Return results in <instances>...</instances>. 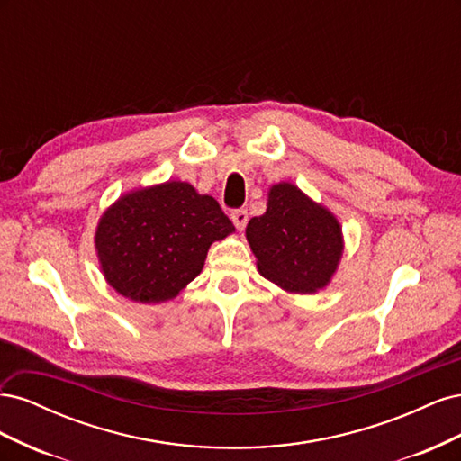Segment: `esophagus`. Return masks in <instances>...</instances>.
Returning <instances> with one entry per match:
<instances>
[{
	"label": "esophagus",
	"mask_w": 461,
	"mask_h": 461,
	"mask_svg": "<svg viewBox=\"0 0 461 461\" xmlns=\"http://www.w3.org/2000/svg\"><path fill=\"white\" fill-rule=\"evenodd\" d=\"M230 219L234 222V227L242 230L246 227V222H248V212H246V209H234V212L230 213Z\"/></svg>",
	"instance_id": "obj_1"
}]
</instances>
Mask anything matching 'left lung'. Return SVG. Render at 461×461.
I'll return each instance as SVG.
<instances>
[{"label": "left lung", "instance_id": "1", "mask_svg": "<svg viewBox=\"0 0 461 461\" xmlns=\"http://www.w3.org/2000/svg\"><path fill=\"white\" fill-rule=\"evenodd\" d=\"M246 239L259 273L296 294L325 288L344 249L337 217L290 183L271 186L267 212L249 219Z\"/></svg>", "mask_w": 461, "mask_h": 461}]
</instances>
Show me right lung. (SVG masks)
<instances>
[{"label":"right lung","mask_w":461,"mask_h":461,"mask_svg":"<svg viewBox=\"0 0 461 461\" xmlns=\"http://www.w3.org/2000/svg\"><path fill=\"white\" fill-rule=\"evenodd\" d=\"M234 230L215 198L180 180L132 190L102 215L95 249L109 286L132 302L173 300L207 249Z\"/></svg>","instance_id":"add662e5"}]
</instances>
